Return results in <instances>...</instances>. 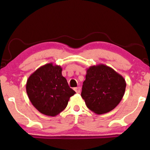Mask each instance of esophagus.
Returning a JSON list of instances; mask_svg holds the SVG:
<instances>
[{"label":"esophagus","instance_id":"1","mask_svg":"<svg viewBox=\"0 0 150 150\" xmlns=\"http://www.w3.org/2000/svg\"><path fill=\"white\" fill-rule=\"evenodd\" d=\"M74 90L76 91V93H79L80 92V88L79 87H79L74 88Z\"/></svg>","mask_w":150,"mask_h":150}]
</instances>
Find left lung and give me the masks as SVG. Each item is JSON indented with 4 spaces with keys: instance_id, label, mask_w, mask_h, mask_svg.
<instances>
[{
    "instance_id": "1",
    "label": "left lung",
    "mask_w": 150,
    "mask_h": 150,
    "mask_svg": "<svg viewBox=\"0 0 150 150\" xmlns=\"http://www.w3.org/2000/svg\"><path fill=\"white\" fill-rule=\"evenodd\" d=\"M125 79L114 69L104 64L86 69L81 97L87 108L97 114L114 110L125 95Z\"/></svg>"
}]
</instances>
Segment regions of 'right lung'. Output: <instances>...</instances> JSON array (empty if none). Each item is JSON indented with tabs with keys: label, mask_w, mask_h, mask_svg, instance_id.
I'll return each mask as SVG.
<instances>
[{
	"label": "right lung",
	"mask_w": 150,
	"mask_h": 150,
	"mask_svg": "<svg viewBox=\"0 0 150 150\" xmlns=\"http://www.w3.org/2000/svg\"><path fill=\"white\" fill-rule=\"evenodd\" d=\"M62 71L60 66L49 63L40 66L27 80L28 98L41 114L56 116L66 108L70 97L76 93Z\"/></svg>",
	"instance_id": "1"
}]
</instances>
